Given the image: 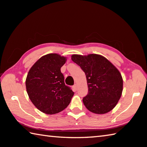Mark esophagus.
Segmentation results:
<instances>
[{"label":"esophagus","mask_w":147,"mask_h":147,"mask_svg":"<svg viewBox=\"0 0 147 147\" xmlns=\"http://www.w3.org/2000/svg\"><path fill=\"white\" fill-rule=\"evenodd\" d=\"M73 88L74 89V90L76 91L77 89H78V85H77V84H74V86H73Z\"/></svg>","instance_id":"1"}]
</instances>
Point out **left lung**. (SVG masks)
<instances>
[{
	"label": "left lung",
	"mask_w": 147,
	"mask_h": 147,
	"mask_svg": "<svg viewBox=\"0 0 147 147\" xmlns=\"http://www.w3.org/2000/svg\"><path fill=\"white\" fill-rule=\"evenodd\" d=\"M71 59L86 75L88 94L84 104L91 112L104 114L115 108L123 88L121 74L108 59L99 54H73Z\"/></svg>",
	"instance_id": "obj_1"
}]
</instances>
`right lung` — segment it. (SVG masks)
Wrapping results in <instances>:
<instances>
[{
    "label": "right lung",
    "instance_id": "1",
    "mask_svg": "<svg viewBox=\"0 0 147 147\" xmlns=\"http://www.w3.org/2000/svg\"><path fill=\"white\" fill-rule=\"evenodd\" d=\"M66 61V57L48 54L39 58L27 74V93L34 105L43 113H58L71 102L74 92L65 86L61 73Z\"/></svg>",
    "mask_w": 147,
    "mask_h": 147
}]
</instances>
